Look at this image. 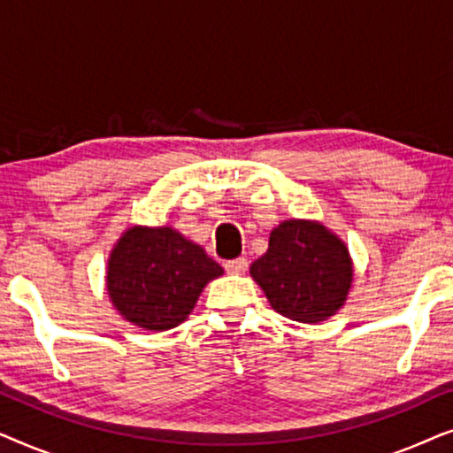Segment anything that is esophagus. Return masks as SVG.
<instances>
[{"instance_id": "34e87169", "label": "esophagus", "mask_w": 453, "mask_h": 453, "mask_svg": "<svg viewBox=\"0 0 453 453\" xmlns=\"http://www.w3.org/2000/svg\"><path fill=\"white\" fill-rule=\"evenodd\" d=\"M247 268H250V264H247L245 257H237V259H231V262L225 264V270L228 274H245Z\"/></svg>"}]
</instances>
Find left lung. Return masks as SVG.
<instances>
[{
    "label": "left lung",
    "mask_w": 453,
    "mask_h": 453,
    "mask_svg": "<svg viewBox=\"0 0 453 453\" xmlns=\"http://www.w3.org/2000/svg\"><path fill=\"white\" fill-rule=\"evenodd\" d=\"M250 274L274 311L318 324L342 309L355 265L336 233L318 220L290 219L272 228L268 251L251 264Z\"/></svg>",
    "instance_id": "left-lung-1"
}]
</instances>
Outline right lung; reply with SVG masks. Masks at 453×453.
<instances>
[{
	"instance_id": "obj_1",
	"label": "right lung",
	"mask_w": 453,
	"mask_h": 453,
	"mask_svg": "<svg viewBox=\"0 0 453 453\" xmlns=\"http://www.w3.org/2000/svg\"><path fill=\"white\" fill-rule=\"evenodd\" d=\"M222 274L203 247L177 228L134 225L109 253L104 287L123 319L165 332L188 319L203 287Z\"/></svg>"
}]
</instances>
